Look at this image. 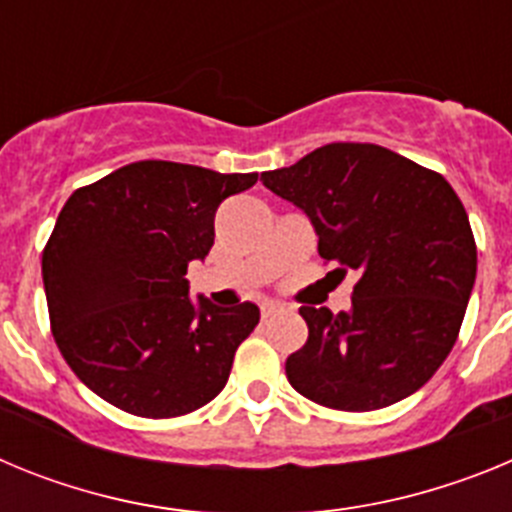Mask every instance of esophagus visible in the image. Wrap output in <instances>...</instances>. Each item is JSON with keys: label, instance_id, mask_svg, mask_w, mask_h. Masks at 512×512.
<instances>
[{"label": "esophagus", "instance_id": "1", "mask_svg": "<svg viewBox=\"0 0 512 512\" xmlns=\"http://www.w3.org/2000/svg\"><path fill=\"white\" fill-rule=\"evenodd\" d=\"M279 310H282V307H279L277 302H264V305H261V318H271V315H277Z\"/></svg>", "mask_w": 512, "mask_h": 512}]
</instances>
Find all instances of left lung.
<instances>
[{
  "mask_svg": "<svg viewBox=\"0 0 512 512\" xmlns=\"http://www.w3.org/2000/svg\"><path fill=\"white\" fill-rule=\"evenodd\" d=\"M261 182L310 217L318 253L341 277H359L351 310L300 307L307 343L287 359L289 384L348 413L418 392L454 348L477 277L451 184L374 143H328Z\"/></svg>",
  "mask_w": 512,
  "mask_h": 512,
  "instance_id": "1",
  "label": "left lung"
}]
</instances>
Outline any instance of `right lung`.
Returning <instances> with one entry per match:
<instances>
[{
    "label": "right lung",
    "mask_w": 512,
    "mask_h": 512,
    "mask_svg": "<svg viewBox=\"0 0 512 512\" xmlns=\"http://www.w3.org/2000/svg\"><path fill=\"white\" fill-rule=\"evenodd\" d=\"M259 174L135 161L63 205L43 251L53 338L94 395L176 418L220 395L259 307L189 297L187 266L215 243V212Z\"/></svg>",
    "instance_id": "obj_1"
}]
</instances>
